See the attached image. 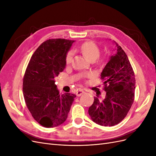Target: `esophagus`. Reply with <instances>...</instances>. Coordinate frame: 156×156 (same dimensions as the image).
I'll use <instances>...</instances> for the list:
<instances>
[{
	"label": "esophagus",
	"instance_id": "obj_1",
	"mask_svg": "<svg viewBox=\"0 0 156 156\" xmlns=\"http://www.w3.org/2000/svg\"><path fill=\"white\" fill-rule=\"evenodd\" d=\"M84 93V91L83 90H77L76 92V95H77V96H81Z\"/></svg>",
	"mask_w": 156,
	"mask_h": 156
}]
</instances>
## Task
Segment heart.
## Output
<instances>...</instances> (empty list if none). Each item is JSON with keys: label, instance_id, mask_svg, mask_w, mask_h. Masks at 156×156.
<instances>
[{"label": "heart", "instance_id": "heart-1", "mask_svg": "<svg viewBox=\"0 0 156 156\" xmlns=\"http://www.w3.org/2000/svg\"><path fill=\"white\" fill-rule=\"evenodd\" d=\"M79 50L81 53L84 55L88 60L90 62L95 61L100 56V50L98 47L92 41H86L83 43L79 48ZM73 53L72 51H69L66 55V64L69 65L72 64L73 60ZM98 62L100 64H102L104 62V58H101L99 59Z\"/></svg>", "mask_w": 156, "mask_h": 156}]
</instances>
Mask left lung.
<instances>
[{
	"mask_svg": "<svg viewBox=\"0 0 156 156\" xmlns=\"http://www.w3.org/2000/svg\"><path fill=\"white\" fill-rule=\"evenodd\" d=\"M116 54L112 55L101 73L106 96L103 100L94 97L88 114L95 123L103 126L118 124L126 116L135 98V79L124 51L116 41Z\"/></svg>",
	"mask_w": 156,
	"mask_h": 156,
	"instance_id": "1",
	"label": "left lung"
}]
</instances>
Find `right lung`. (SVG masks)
<instances>
[{"mask_svg":"<svg viewBox=\"0 0 156 156\" xmlns=\"http://www.w3.org/2000/svg\"><path fill=\"white\" fill-rule=\"evenodd\" d=\"M75 41L49 39L32 55L26 69L23 92L34 119L45 127L60 126L67 119L74 98L73 94L60 95L55 78L66 67V55Z\"/></svg>","mask_w":156,"mask_h":156,"instance_id":"right-lung-1","label":"right lung"}]
</instances>
